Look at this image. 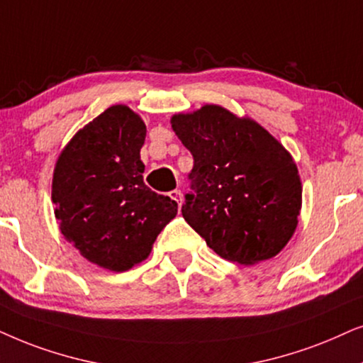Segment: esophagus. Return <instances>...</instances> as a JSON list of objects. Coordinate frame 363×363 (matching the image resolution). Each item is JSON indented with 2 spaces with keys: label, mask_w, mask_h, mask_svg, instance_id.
Wrapping results in <instances>:
<instances>
[{
  "label": "esophagus",
  "mask_w": 363,
  "mask_h": 363,
  "mask_svg": "<svg viewBox=\"0 0 363 363\" xmlns=\"http://www.w3.org/2000/svg\"><path fill=\"white\" fill-rule=\"evenodd\" d=\"M169 197H171L172 201H176L177 202V206H179V209H181V204H182V192L181 191H171L169 192Z\"/></svg>",
  "instance_id": "1"
}]
</instances>
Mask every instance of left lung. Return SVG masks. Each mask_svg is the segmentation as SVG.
Listing matches in <instances>:
<instances>
[{
  "instance_id": "1",
  "label": "left lung",
  "mask_w": 363,
  "mask_h": 363,
  "mask_svg": "<svg viewBox=\"0 0 363 363\" xmlns=\"http://www.w3.org/2000/svg\"><path fill=\"white\" fill-rule=\"evenodd\" d=\"M174 133L189 149L182 217L222 259L252 265L272 259L296 232L302 182L291 152L262 125L217 104L174 114Z\"/></svg>"
}]
</instances>
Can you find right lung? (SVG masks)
Instances as JSON below:
<instances>
[{"label": "right lung", "mask_w": 363, "mask_h": 363, "mask_svg": "<svg viewBox=\"0 0 363 363\" xmlns=\"http://www.w3.org/2000/svg\"><path fill=\"white\" fill-rule=\"evenodd\" d=\"M146 124L124 104L111 106L66 144L52 174L61 234L89 262L124 272L151 254L177 202L143 181Z\"/></svg>", "instance_id": "right-lung-1"}]
</instances>
